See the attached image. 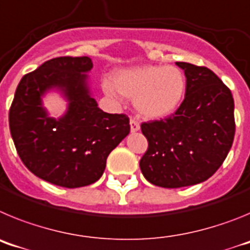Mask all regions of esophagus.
Here are the masks:
<instances>
[{
	"label": "esophagus",
	"mask_w": 250,
	"mask_h": 250,
	"mask_svg": "<svg viewBox=\"0 0 250 250\" xmlns=\"http://www.w3.org/2000/svg\"><path fill=\"white\" fill-rule=\"evenodd\" d=\"M130 129H131V132H135L140 129V124H139V121L136 119H130Z\"/></svg>",
	"instance_id": "34e87169"
}]
</instances>
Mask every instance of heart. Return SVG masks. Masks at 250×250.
Returning <instances> with one entry per match:
<instances>
[{
	"label": "heart",
	"instance_id": "1",
	"mask_svg": "<svg viewBox=\"0 0 250 250\" xmlns=\"http://www.w3.org/2000/svg\"><path fill=\"white\" fill-rule=\"evenodd\" d=\"M115 89L123 96L134 99L136 111L146 119L165 118L176 110L185 94V76L175 66L144 65L116 72ZM105 91L114 96L110 85Z\"/></svg>",
	"mask_w": 250,
	"mask_h": 250
}]
</instances>
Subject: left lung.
<instances>
[{"instance_id":"8db88e82","label":"left lung","mask_w":250,"mask_h":250,"mask_svg":"<svg viewBox=\"0 0 250 250\" xmlns=\"http://www.w3.org/2000/svg\"><path fill=\"white\" fill-rule=\"evenodd\" d=\"M187 77L185 98L174 114L141 124L147 150L140 169L161 188L199 184L219 169L235 134L228 86L205 66L176 62Z\"/></svg>"}]
</instances>
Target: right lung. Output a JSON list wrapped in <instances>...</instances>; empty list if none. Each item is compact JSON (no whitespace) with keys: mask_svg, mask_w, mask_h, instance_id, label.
Here are the masks:
<instances>
[{"mask_svg":"<svg viewBox=\"0 0 250 250\" xmlns=\"http://www.w3.org/2000/svg\"><path fill=\"white\" fill-rule=\"evenodd\" d=\"M90 57H55L22 77L10 107V131L22 163L42 180L65 188L98 182L106 159L130 131L127 115L107 114L90 96ZM56 87L68 112L48 118L41 96Z\"/></svg>","mask_w":250,"mask_h":250,"instance_id":"right-lung-1","label":"right lung"}]
</instances>
